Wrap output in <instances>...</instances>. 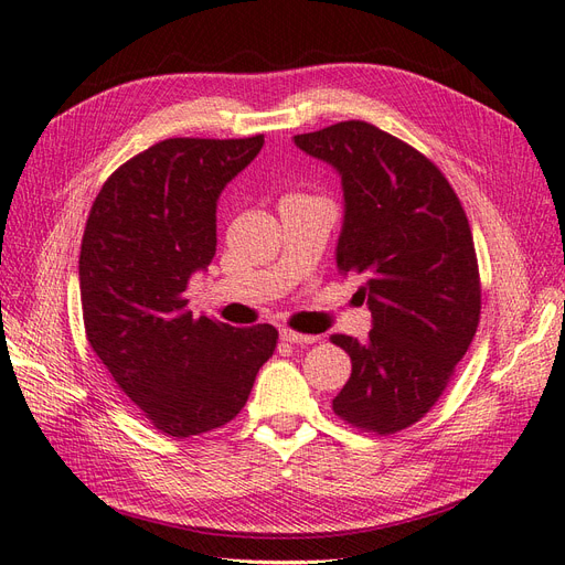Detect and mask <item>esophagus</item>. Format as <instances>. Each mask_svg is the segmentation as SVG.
I'll use <instances>...</instances> for the list:
<instances>
[{
	"label": "esophagus",
	"mask_w": 565,
	"mask_h": 565,
	"mask_svg": "<svg viewBox=\"0 0 565 565\" xmlns=\"http://www.w3.org/2000/svg\"><path fill=\"white\" fill-rule=\"evenodd\" d=\"M280 339L289 341V344H316L320 337H316V334H301V332H295V330H289V328H282L280 330Z\"/></svg>",
	"instance_id": "esophagus-1"
}]
</instances>
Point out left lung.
I'll return each instance as SVG.
<instances>
[{
  "label": "left lung",
  "instance_id": "1",
  "mask_svg": "<svg viewBox=\"0 0 565 565\" xmlns=\"http://www.w3.org/2000/svg\"><path fill=\"white\" fill-rule=\"evenodd\" d=\"M344 188L339 270L361 276L372 330L332 334L351 355L334 415L380 436L407 429L443 396L481 318V278L465 207L440 169L374 125L349 119L295 136Z\"/></svg>",
  "mask_w": 565,
  "mask_h": 565
}]
</instances>
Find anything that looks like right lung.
<instances>
[{"instance_id": "add662e5", "label": "right lung", "mask_w": 565, "mask_h": 565, "mask_svg": "<svg viewBox=\"0 0 565 565\" xmlns=\"http://www.w3.org/2000/svg\"><path fill=\"white\" fill-rule=\"evenodd\" d=\"M249 139H167L100 188L79 252L87 339L115 384L167 436L228 424L278 344L273 324L195 318L183 297L216 254V200L259 156Z\"/></svg>"}]
</instances>
